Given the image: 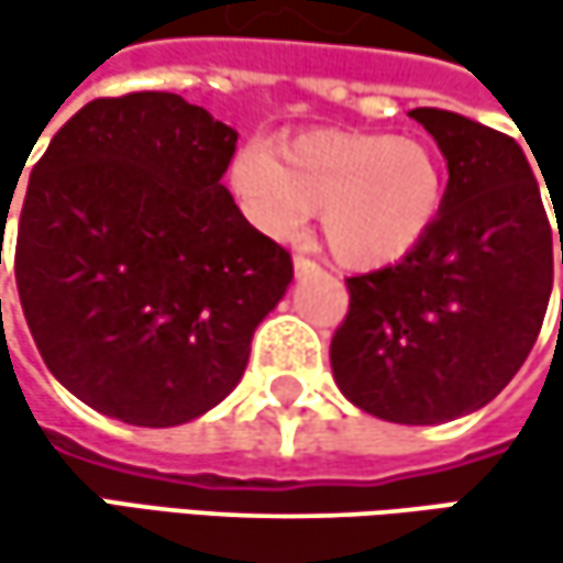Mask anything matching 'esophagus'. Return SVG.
Returning a JSON list of instances; mask_svg holds the SVG:
<instances>
[{
    "instance_id": "obj_1",
    "label": "esophagus",
    "mask_w": 563,
    "mask_h": 563,
    "mask_svg": "<svg viewBox=\"0 0 563 563\" xmlns=\"http://www.w3.org/2000/svg\"><path fill=\"white\" fill-rule=\"evenodd\" d=\"M292 271H296L299 280H306V277H316V274H319V264L309 261V257H296V261H292Z\"/></svg>"
}]
</instances>
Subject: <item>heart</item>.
<instances>
[{"label": "heart", "instance_id": "obj_1", "mask_svg": "<svg viewBox=\"0 0 563 563\" xmlns=\"http://www.w3.org/2000/svg\"><path fill=\"white\" fill-rule=\"evenodd\" d=\"M231 188L267 238H296L319 211L325 247L342 267L382 271L410 257L437 228L446 172L417 136L316 130L277 153H238Z\"/></svg>", "mask_w": 563, "mask_h": 563}]
</instances>
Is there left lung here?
<instances>
[{
    "label": "left lung",
    "mask_w": 563,
    "mask_h": 563,
    "mask_svg": "<svg viewBox=\"0 0 563 563\" xmlns=\"http://www.w3.org/2000/svg\"><path fill=\"white\" fill-rule=\"evenodd\" d=\"M410 117L446 159L440 221L400 264L349 277L329 358L355 407L417 427L466 417L515 378L548 312L558 247L511 136L437 107ZM551 205L561 224V195Z\"/></svg>",
    "instance_id": "1"
}]
</instances>
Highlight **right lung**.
Masks as SVG:
<instances>
[{"label":"right lung","instance_id":"obj_1","mask_svg":"<svg viewBox=\"0 0 563 563\" xmlns=\"http://www.w3.org/2000/svg\"><path fill=\"white\" fill-rule=\"evenodd\" d=\"M234 146L205 107L143 90L80 107L35 163L19 299L48 372L87 407L178 427L238 388L292 261L221 185Z\"/></svg>","mask_w":563,"mask_h":563}]
</instances>
